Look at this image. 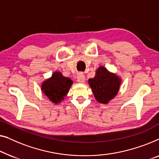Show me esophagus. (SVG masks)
Wrapping results in <instances>:
<instances>
[{"instance_id":"esophagus-1","label":"esophagus","mask_w":159,"mask_h":159,"mask_svg":"<svg viewBox=\"0 0 159 159\" xmlns=\"http://www.w3.org/2000/svg\"><path fill=\"white\" fill-rule=\"evenodd\" d=\"M77 80L79 83H84L85 81V76L82 73H80L77 75Z\"/></svg>"}]
</instances>
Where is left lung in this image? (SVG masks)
Instances as JSON below:
<instances>
[{
    "mask_svg": "<svg viewBox=\"0 0 159 159\" xmlns=\"http://www.w3.org/2000/svg\"><path fill=\"white\" fill-rule=\"evenodd\" d=\"M89 82L96 99L102 104H107L117 95L121 80L109 73L104 67H100L96 72V76L89 79Z\"/></svg>",
    "mask_w": 159,
    "mask_h": 159,
    "instance_id": "obj_1",
    "label": "left lung"
}]
</instances>
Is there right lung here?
Instances as JSON below:
<instances>
[{"label": "right lung", "mask_w": 159, "mask_h": 159, "mask_svg": "<svg viewBox=\"0 0 159 159\" xmlns=\"http://www.w3.org/2000/svg\"><path fill=\"white\" fill-rule=\"evenodd\" d=\"M72 84V80L69 78L64 77L60 72H55L50 79L42 84V91L50 101L57 104L68 93Z\"/></svg>", "instance_id": "add662e5"}]
</instances>
